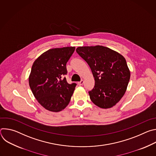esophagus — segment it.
Instances as JSON below:
<instances>
[{
  "label": "esophagus",
  "mask_w": 156,
  "mask_h": 156,
  "mask_svg": "<svg viewBox=\"0 0 156 156\" xmlns=\"http://www.w3.org/2000/svg\"><path fill=\"white\" fill-rule=\"evenodd\" d=\"M83 83H84V81L82 80H81V81H80V82L78 83V84L79 86H81V85L83 84Z\"/></svg>",
  "instance_id": "34e87169"
}]
</instances>
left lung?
Listing matches in <instances>:
<instances>
[{
	"label": "left lung",
	"mask_w": 156,
	"mask_h": 156,
	"mask_svg": "<svg viewBox=\"0 0 156 156\" xmlns=\"http://www.w3.org/2000/svg\"><path fill=\"white\" fill-rule=\"evenodd\" d=\"M76 51L94 78V87L88 92L91 101L102 108L114 106L125 94L130 78L124 57L102 46L78 47Z\"/></svg>",
	"instance_id": "1"
}]
</instances>
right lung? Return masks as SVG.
<instances>
[{
	"mask_svg": "<svg viewBox=\"0 0 156 156\" xmlns=\"http://www.w3.org/2000/svg\"><path fill=\"white\" fill-rule=\"evenodd\" d=\"M75 47L49 49L33 63L29 84L38 102L46 110L58 112L69 104L76 83L69 84L63 75Z\"/></svg>",
	"mask_w": 156,
	"mask_h": 156,
	"instance_id": "right-lung-1",
	"label": "right lung"
}]
</instances>
